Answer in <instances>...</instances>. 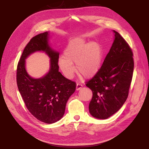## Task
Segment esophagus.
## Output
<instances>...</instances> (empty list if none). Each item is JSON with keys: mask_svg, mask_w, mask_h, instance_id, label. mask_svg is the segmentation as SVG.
Here are the masks:
<instances>
[{"mask_svg": "<svg viewBox=\"0 0 149 149\" xmlns=\"http://www.w3.org/2000/svg\"><path fill=\"white\" fill-rule=\"evenodd\" d=\"M83 86V84H80V83H77V86H76V89L78 91V90H80Z\"/></svg>", "mask_w": 149, "mask_h": 149, "instance_id": "esophagus-1", "label": "esophagus"}]
</instances>
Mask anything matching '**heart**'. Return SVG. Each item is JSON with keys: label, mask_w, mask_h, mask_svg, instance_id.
I'll list each match as a JSON object with an SVG mask.
<instances>
[{"label": "heart", "mask_w": 149, "mask_h": 149, "mask_svg": "<svg viewBox=\"0 0 149 149\" xmlns=\"http://www.w3.org/2000/svg\"><path fill=\"white\" fill-rule=\"evenodd\" d=\"M103 57V48L99 43H88L83 38H76L68 43L63 57L58 60V66L63 74L71 79L76 71L74 65L76 63L78 73L89 79L98 72Z\"/></svg>", "instance_id": "heart-1"}]
</instances>
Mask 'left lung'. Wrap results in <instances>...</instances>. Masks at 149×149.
I'll return each mask as SVG.
<instances>
[{"label": "left lung", "mask_w": 149, "mask_h": 149, "mask_svg": "<svg viewBox=\"0 0 149 149\" xmlns=\"http://www.w3.org/2000/svg\"><path fill=\"white\" fill-rule=\"evenodd\" d=\"M111 48L98 72L86 86L92 91L90 113L96 118L107 119L126 101L134 73L133 52L124 38L115 31Z\"/></svg>", "instance_id": "8db88e82"}]
</instances>
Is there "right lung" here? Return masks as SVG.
<instances>
[{
  "label": "right lung",
  "mask_w": 149,
  "mask_h": 149,
  "mask_svg": "<svg viewBox=\"0 0 149 149\" xmlns=\"http://www.w3.org/2000/svg\"><path fill=\"white\" fill-rule=\"evenodd\" d=\"M48 33L33 37L25 46L17 67L19 91L29 112L39 121L56 123L63 116L69 98L75 92L76 83L58 71L59 53L48 44ZM45 51L51 58L49 72L41 79L31 77L25 70V59L36 51Z\"/></svg>",
  "instance_id": "add662e5"
}]
</instances>
